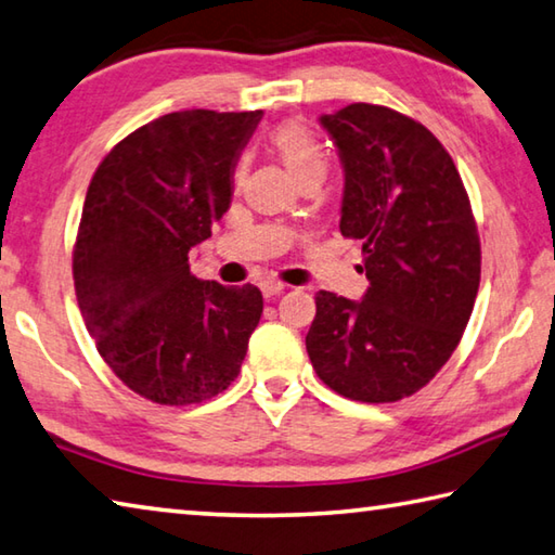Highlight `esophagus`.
Wrapping results in <instances>:
<instances>
[{"instance_id": "34e87169", "label": "esophagus", "mask_w": 555, "mask_h": 555, "mask_svg": "<svg viewBox=\"0 0 555 555\" xmlns=\"http://www.w3.org/2000/svg\"><path fill=\"white\" fill-rule=\"evenodd\" d=\"M286 284H281V281H274V279H267L261 281V294H264V298H274L279 294H284Z\"/></svg>"}]
</instances>
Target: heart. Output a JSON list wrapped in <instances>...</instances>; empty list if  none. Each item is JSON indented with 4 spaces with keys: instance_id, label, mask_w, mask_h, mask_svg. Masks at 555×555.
<instances>
[{
    "instance_id": "1",
    "label": "heart",
    "mask_w": 555,
    "mask_h": 555,
    "mask_svg": "<svg viewBox=\"0 0 555 555\" xmlns=\"http://www.w3.org/2000/svg\"><path fill=\"white\" fill-rule=\"evenodd\" d=\"M269 140L298 184H306V181H318L320 184L327 177L330 155L308 126L298 124V120H284V124L271 130Z\"/></svg>"
}]
</instances>
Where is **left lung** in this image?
<instances>
[{
  "label": "left lung",
  "mask_w": 555,
  "mask_h": 555,
  "mask_svg": "<svg viewBox=\"0 0 555 555\" xmlns=\"http://www.w3.org/2000/svg\"><path fill=\"white\" fill-rule=\"evenodd\" d=\"M345 163L339 230L361 240V304L320 291L306 349L320 380L359 402H396L439 374L480 286V237L447 147L378 104L320 118Z\"/></svg>",
  "instance_id": "1"
}]
</instances>
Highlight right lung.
I'll use <instances>...</instances> for the list:
<instances>
[{
    "instance_id": "add662e5",
    "label": "right lung",
    "mask_w": 555,
    "mask_h": 555,
    "mask_svg": "<svg viewBox=\"0 0 555 555\" xmlns=\"http://www.w3.org/2000/svg\"><path fill=\"white\" fill-rule=\"evenodd\" d=\"M261 111L191 108L140 126L89 181L73 247L79 312L108 369L157 405H194L233 383L264 310L251 284L201 281L189 249L233 196Z\"/></svg>"
}]
</instances>
